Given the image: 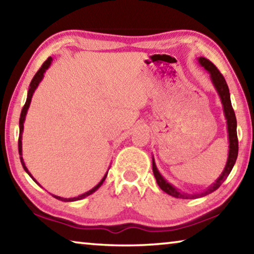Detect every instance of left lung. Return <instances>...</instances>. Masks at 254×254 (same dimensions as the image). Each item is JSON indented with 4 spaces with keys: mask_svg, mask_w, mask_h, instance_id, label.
<instances>
[{
    "mask_svg": "<svg viewBox=\"0 0 254 254\" xmlns=\"http://www.w3.org/2000/svg\"><path fill=\"white\" fill-rule=\"evenodd\" d=\"M198 60L199 65L204 67V69L208 71L210 76V80L214 85L215 89L218 94V96L221 98L222 105H223V111H224L226 124H227V133H229V157H227V161L225 165V168L223 170V173L220 175L215 183L210 185L208 188H206L204 191L201 192H196V194H187V192H184L179 190L178 188H176L173 185L169 184L167 180L162 177V175L159 173V170L156 166V162H154V159L152 157V170L153 175L156 177L157 184L159 185L163 191L167 192V194L170 196H174L176 198H199V197H203L210 194L216 190V189L221 186V185L224 183V180L227 178V176L230 175L231 170L233 169L234 163L236 161V158H238V152H239V141H238V134H236V118L233 107H232L231 103V97H230V91L229 86L226 84V80L223 75L217 69L213 63H210L208 59L204 57L197 58Z\"/></svg>",
    "mask_w": 254,
    "mask_h": 254,
    "instance_id": "8db88e82",
    "label": "left lung"
}]
</instances>
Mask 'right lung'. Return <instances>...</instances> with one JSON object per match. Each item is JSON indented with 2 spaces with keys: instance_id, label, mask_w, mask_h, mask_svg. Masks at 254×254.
<instances>
[{
  "instance_id": "right-lung-1",
  "label": "right lung",
  "mask_w": 254,
  "mask_h": 254,
  "mask_svg": "<svg viewBox=\"0 0 254 254\" xmlns=\"http://www.w3.org/2000/svg\"><path fill=\"white\" fill-rule=\"evenodd\" d=\"M51 63H53V58L49 57L48 59L46 60V62H45L44 64H42L41 68H40L39 70L37 71V74L33 76V78H32V80H31V83H30V86H29V91H28L27 101H25V104H24V106H23V109H22V111H21V115H20V121H19L20 134H19V142H18V144H19V154H20V160H21V163H22V167H23V169L25 170V173H27V174L30 176V177H31V178H32V179H33L34 182H36V183H37V180L34 179V178L32 177V175L29 173V170H28L27 167H25V165H24V161H23V158H22V132H23V123H24V120H25V115H27V112H28V110H29L30 103H31V98H32L33 93H34V91H36V89H37L38 85L40 84V81L42 80V78H44V76H45V72H46V70L48 69V68L50 67ZM107 173H109V171H106V174H105L104 177L102 178L101 182L98 183L95 187L92 188L91 190H88V191L84 192V194L79 195V196H77V197H72V198H64V197H59V196H56V195H53V196L55 197V198H57V199H59V200H63V201H75V200L83 199V198H85V197H87V196H89V195H92L93 192H95V191L97 190V189L102 186V184L104 183V180H105V178H106ZM37 184H38V183H37ZM38 185H39V184H38ZM39 186H40V185H39Z\"/></svg>"
}]
</instances>
